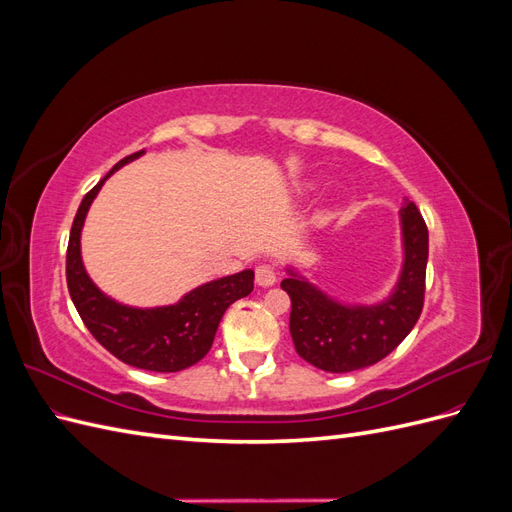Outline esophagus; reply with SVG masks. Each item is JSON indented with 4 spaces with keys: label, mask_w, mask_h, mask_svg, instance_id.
<instances>
[{
    "label": "esophagus",
    "mask_w": 512,
    "mask_h": 512,
    "mask_svg": "<svg viewBox=\"0 0 512 512\" xmlns=\"http://www.w3.org/2000/svg\"><path fill=\"white\" fill-rule=\"evenodd\" d=\"M277 282V273L271 265H258L256 267V284L262 288H269Z\"/></svg>",
    "instance_id": "obj_1"
}]
</instances>
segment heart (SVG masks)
Returning a JSON list of instances; mask_svg holds the SVG:
<instances>
[{
	"instance_id": "b5f03b06",
	"label": "heart",
	"mask_w": 512,
	"mask_h": 512,
	"mask_svg": "<svg viewBox=\"0 0 512 512\" xmlns=\"http://www.w3.org/2000/svg\"><path fill=\"white\" fill-rule=\"evenodd\" d=\"M316 188V183L314 181H309V183H305V190H314Z\"/></svg>"
}]
</instances>
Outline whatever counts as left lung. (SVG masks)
I'll list each match as a JSON object with an SVG mask.
<instances>
[{
    "instance_id": "left-lung-1",
    "label": "left lung",
    "mask_w": 512,
    "mask_h": 512,
    "mask_svg": "<svg viewBox=\"0 0 512 512\" xmlns=\"http://www.w3.org/2000/svg\"><path fill=\"white\" fill-rule=\"evenodd\" d=\"M401 267L393 288L374 303L342 301L288 262L282 288L292 301L290 335L307 363L331 374L363 369L391 354L421 316L429 256L427 226L416 205L399 209Z\"/></svg>"
}]
</instances>
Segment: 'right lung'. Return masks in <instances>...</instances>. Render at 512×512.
<instances>
[{
	"label": "right lung",
	"instance_id": "right-lung-1",
	"mask_svg": "<svg viewBox=\"0 0 512 512\" xmlns=\"http://www.w3.org/2000/svg\"><path fill=\"white\" fill-rule=\"evenodd\" d=\"M141 156H145V149L117 162L81 200L70 230L66 280L76 312L108 352L132 367L168 374L198 363L209 352L226 309L254 290V271L245 269L218 277L185 292L177 303L156 307L126 305L108 297L94 284L81 256V232L87 211L104 181Z\"/></svg>",
	"mask_w": 512,
	"mask_h": 512
}]
</instances>
